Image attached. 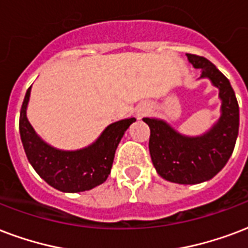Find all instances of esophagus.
Wrapping results in <instances>:
<instances>
[{"label":"esophagus","instance_id":"obj_1","mask_svg":"<svg viewBox=\"0 0 248 248\" xmlns=\"http://www.w3.org/2000/svg\"><path fill=\"white\" fill-rule=\"evenodd\" d=\"M147 113H148V108L141 107V108H139V109H138L137 117H138V118H143V117H144Z\"/></svg>","mask_w":248,"mask_h":248}]
</instances>
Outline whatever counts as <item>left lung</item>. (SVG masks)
Segmentation results:
<instances>
[{
	"label": "left lung",
	"instance_id": "left-lung-1",
	"mask_svg": "<svg viewBox=\"0 0 248 248\" xmlns=\"http://www.w3.org/2000/svg\"><path fill=\"white\" fill-rule=\"evenodd\" d=\"M186 56L202 71L199 79H209L218 88V121L199 137L179 134L164 120L143 121L151 128L149 154L158 175L173 183L196 185L213 178L233 154L239 130V107L230 82L212 62L195 54Z\"/></svg>",
	"mask_w": 248,
	"mask_h": 248
}]
</instances>
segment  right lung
<instances>
[{
  "label": "right lung",
  "mask_w": 248,
  "mask_h": 248,
  "mask_svg": "<svg viewBox=\"0 0 248 248\" xmlns=\"http://www.w3.org/2000/svg\"><path fill=\"white\" fill-rule=\"evenodd\" d=\"M31 87L24 96L19 132L28 161L45 182L62 192H82L99 186L110 174L116 149L135 118L117 121L108 126L96 140L82 149L63 151L41 139L27 118Z\"/></svg>",
  "instance_id": "add662e5"
}]
</instances>
